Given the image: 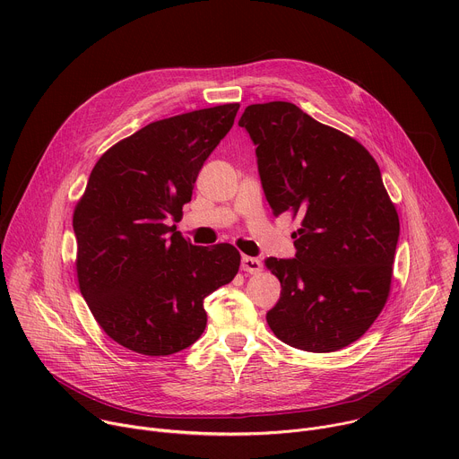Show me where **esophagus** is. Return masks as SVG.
<instances>
[{"label": "esophagus", "mask_w": 459, "mask_h": 459, "mask_svg": "<svg viewBox=\"0 0 459 459\" xmlns=\"http://www.w3.org/2000/svg\"><path fill=\"white\" fill-rule=\"evenodd\" d=\"M261 261L257 257H250V255H243L241 257V271L248 273V274H257L261 271Z\"/></svg>", "instance_id": "1"}]
</instances>
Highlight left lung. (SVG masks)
<instances>
[{"label":"left lung","mask_w":459,"mask_h":459,"mask_svg":"<svg viewBox=\"0 0 459 459\" xmlns=\"http://www.w3.org/2000/svg\"><path fill=\"white\" fill-rule=\"evenodd\" d=\"M243 126L274 216L301 218L296 255L267 257L281 294L271 331L307 352H334L359 340L390 290L398 212L368 151L287 101L248 105Z\"/></svg>","instance_id":"obj_1"}]
</instances>
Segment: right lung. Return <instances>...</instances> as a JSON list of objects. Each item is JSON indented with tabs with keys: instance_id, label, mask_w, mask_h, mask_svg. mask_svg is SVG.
I'll return each instance as SVG.
<instances>
[{
	"instance_id": "right-lung-1",
	"label": "right lung",
	"mask_w": 459,
	"mask_h": 459,
	"mask_svg": "<svg viewBox=\"0 0 459 459\" xmlns=\"http://www.w3.org/2000/svg\"><path fill=\"white\" fill-rule=\"evenodd\" d=\"M238 103L149 123L94 165L73 227L80 290L116 343L145 356L190 347L207 326L204 299L234 280L229 243H188L179 220L204 163L234 125Z\"/></svg>"
}]
</instances>
